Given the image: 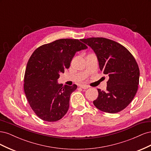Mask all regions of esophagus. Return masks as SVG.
<instances>
[{"instance_id":"1","label":"esophagus","mask_w":151,"mask_h":151,"mask_svg":"<svg viewBox=\"0 0 151 151\" xmlns=\"http://www.w3.org/2000/svg\"><path fill=\"white\" fill-rule=\"evenodd\" d=\"M80 87H81L82 89H87L89 88L88 86L85 85V84H82V85L80 86Z\"/></svg>"}]
</instances>
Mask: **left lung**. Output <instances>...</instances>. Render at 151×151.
I'll use <instances>...</instances> for the list:
<instances>
[{"label": "left lung", "mask_w": 151, "mask_h": 151, "mask_svg": "<svg viewBox=\"0 0 151 151\" xmlns=\"http://www.w3.org/2000/svg\"><path fill=\"white\" fill-rule=\"evenodd\" d=\"M82 42L95 53L101 71L108 77L106 91L98 89L93 101L99 110L116 113L134 99L139 83V68L133 55L120 43L104 38H89Z\"/></svg>", "instance_id": "8db88e82"}]
</instances>
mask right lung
Returning a JSON list of instances; mask_svg holds the SVG:
<instances>
[{"label": "right lung", "instance_id": "obj_1", "mask_svg": "<svg viewBox=\"0 0 151 151\" xmlns=\"http://www.w3.org/2000/svg\"><path fill=\"white\" fill-rule=\"evenodd\" d=\"M82 40L60 39L36 49L27 63L24 89L31 108L41 119L56 122L69 108L70 97L77 89L58 83L60 73L68 68L77 52L88 47Z\"/></svg>", "mask_w": 151, "mask_h": 151}]
</instances>
